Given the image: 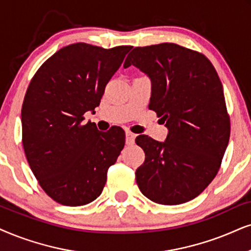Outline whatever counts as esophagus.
I'll return each instance as SVG.
<instances>
[{
	"instance_id": "1",
	"label": "esophagus",
	"mask_w": 251,
	"mask_h": 251,
	"mask_svg": "<svg viewBox=\"0 0 251 251\" xmlns=\"http://www.w3.org/2000/svg\"><path fill=\"white\" fill-rule=\"evenodd\" d=\"M134 140H135V134H133L131 132H126V145L127 146L134 145Z\"/></svg>"
}]
</instances>
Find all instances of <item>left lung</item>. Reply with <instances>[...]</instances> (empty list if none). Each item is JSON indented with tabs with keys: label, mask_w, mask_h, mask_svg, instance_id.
I'll return each instance as SVG.
<instances>
[{
	"label": "left lung",
	"mask_w": 251,
	"mask_h": 251,
	"mask_svg": "<svg viewBox=\"0 0 251 251\" xmlns=\"http://www.w3.org/2000/svg\"><path fill=\"white\" fill-rule=\"evenodd\" d=\"M131 65L151 80L148 107L168 128L163 142L136 136L146 155L135 173L139 189L157 204L192 201L218 174L229 141L220 78L205 55L173 43L135 47L124 67Z\"/></svg>",
	"instance_id": "left-lung-1"
}]
</instances>
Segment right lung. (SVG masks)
<instances>
[{
	"mask_svg": "<svg viewBox=\"0 0 251 251\" xmlns=\"http://www.w3.org/2000/svg\"><path fill=\"white\" fill-rule=\"evenodd\" d=\"M131 49L72 44L47 59L28 84L22 106L24 151L40 186L59 204L94 201L123 151V128L100 132L94 123H81L85 112L95 113Z\"/></svg>",
	"mask_w": 251,
	"mask_h": 251,
	"instance_id": "add662e5",
	"label": "right lung"
}]
</instances>
